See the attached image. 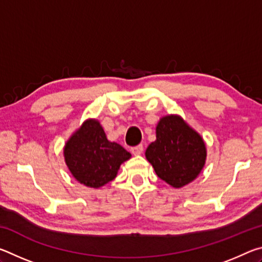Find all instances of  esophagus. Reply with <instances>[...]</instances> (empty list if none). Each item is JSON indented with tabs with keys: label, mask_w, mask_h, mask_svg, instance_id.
I'll list each match as a JSON object with an SVG mask.
<instances>
[{
	"label": "esophagus",
	"mask_w": 262,
	"mask_h": 262,
	"mask_svg": "<svg viewBox=\"0 0 262 262\" xmlns=\"http://www.w3.org/2000/svg\"><path fill=\"white\" fill-rule=\"evenodd\" d=\"M130 150H132L133 155H141L142 152H143V145L139 144V145H136V147H133Z\"/></svg>",
	"instance_id": "obj_1"
}]
</instances>
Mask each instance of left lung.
<instances>
[{
  "label": "left lung",
  "mask_w": 262,
  "mask_h": 262,
  "mask_svg": "<svg viewBox=\"0 0 262 262\" xmlns=\"http://www.w3.org/2000/svg\"><path fill=\"white\" fill-rule=\"evenodd\" d=\"M156 137L147 148L145 157L159 178L176 188L196 178L207 156L201 136L181 118L167 115L159 120Z\"/></svg>",
  "instance_id": "8db88e82"
}]
</instances>
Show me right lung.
<instances>
[{"instance_id":"right-lung-1","label":"right lung","mask_w":262,"mask_h":262,"mask_svg":"<svg viewBox=\"0 0 262 262\" xmlns=\"http://www.w3.org/2000/svg\"><path fill=\"white\" fill-rule=\"evenodd\" d=\"M132 155L120 144L106 139L97 120H88L64 147L66 163L79 183L98 188L117 177L121 164Z\"/></svg>"}]
</instances>
